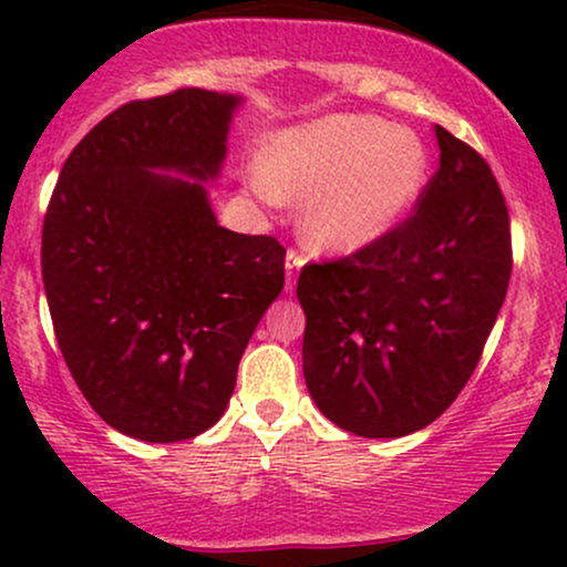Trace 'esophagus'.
Returning <instances> with one entry per match:
<instances>
[{
    "label": "esophagus",
    "instance_id": "obj_1",
    "mask_svg": "<svg viewBox=\"0 0 567 567\" xmlns=\"http://www.w3.org/2000/svg\"><path fill=\"white\" fill-rule=\"evenodd\" d=\"M306 258L301 256V252L290 250L288 258H285V288L292 290L296 288V279H298V271H301Z\"/></svg>",
    "mask_w": 567,
    "mask_h": 567
}]
</instances>
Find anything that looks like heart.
Here are the masks:
<instances>
[{"mask_svg":"<svg viewBox=\"0 0 567 567\" xmlns=\"http://www.w3.org/2000/svg\"><path fill=\"white\" fill-rule=\"evenodd\" d=\"M426 171L415 133L370 114H333L266 143L261 186L271 199H306L301 229L315 250L351 252L400 224Z\"/></svg>","mask_w":567,"mask_h":567,"instance_id":"obj_1","label":"heart"}]
</instances>
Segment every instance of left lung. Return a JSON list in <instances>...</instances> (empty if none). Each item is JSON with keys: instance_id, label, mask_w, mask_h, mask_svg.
<instances>
[{"instance_id": "obj_1", "label": "left lung", "mask_w": 567, "mask_h": 567, "mask_svg": "<svg viewBox=\"0 0 567 567\" xmlns=\"http://www.w3.org/2000/svg\"><path fill=\"white\" fill-rule=\"evenodd\" d=\"M440 167L413 213L347 258L306 264L303 379L336 426L405 437L466 386L506 298L509 210L470 143L434 125Z\"/></svg>"}]
</instances>
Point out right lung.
I'll use <instances>...</instances> for the list:
<instances>
[{
    "label": "right lung",
    "mask_w": 567,
    "mask_h": 567,
    "mask_svg": "<svg viewBox=\"0 0 567 567\" xmlns=\"http://www.w3.org/2000/svg\"><path fill=\"white\" fill-rule=\"evenodd\" d=\"M239 103L199 87L125 103L76 143L44 213L58 347L127 437L181 442L216 424L285 288V247L218 226L202 184L220 173Z\"/></svg>",
    "instance_id": "obj_1"
}]
</instances>
